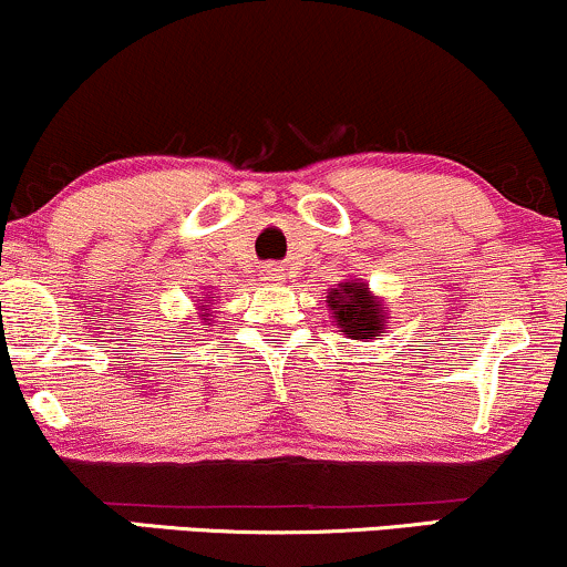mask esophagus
Here are the masks:
<instances>
[{"mask_svg":"<svg viewBox=\"0 0 567 567\" xmlns=\"http://www.w3.org/2000/svg\"><path fill=\"white\" fill-rule=\"evenodd\" d=\"M282 266H275V264H269V266H264V279H269V282H279V279H282L285 275H282Z\"/></svg>","mask_w":567,"mask_h":567,"instance_id":"obj_1","label":"esophagus"}]
</instances>
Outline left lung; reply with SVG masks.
I'll return each instance as SVG.
<instances>
[{"label": "left lung", "instance_id": "8db88e82", "mask_svg": "<svg viewBox=\"0 0 567 567\" xmlns=\"http://www.w3.org/2000/svg\"><path fill=\"white\" fill-rule=\"evenodd\" d=\"M328 311L333 315L338 330L354 341H370V338L383 333V324L389 320L381 298L373 296L368 285L357 282V279L330 288Z\"/></svg>", "mask_w": 567, "mask_h": 567}]
</instances>
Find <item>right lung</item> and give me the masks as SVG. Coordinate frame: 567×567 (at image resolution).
<instances>
[{"instance_id": "1", "label": "right lung", "mask_w": 567, "mask_h": 567, "mask_svg": "<svg viewBox=\"0 0 567 567\" xmlns=\"http://www.w3.org/2000/svg\"><path fill=\"white\" fill-rule=\"evenodd\" d=\"M199 322H205V324H210V317H213V311L207 309V303H205V309H199Z\"/></svg>"}]
</instances>
